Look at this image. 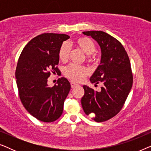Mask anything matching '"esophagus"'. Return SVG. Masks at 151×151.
Listing matches in <instances>:
<instances>
[{
  "label": "esophagus",
  "instance_id": "esophagus-1",
  "mask_svg": "<svg viewBox=\"0 0 151 151\" xmlns=\"http://www.w3.org/2000/svg\"><path fill=\"white\" fill-rule=\"evenodd\" d=\"M78 85V84L75 83V82H71V86L72 88L76 87V86H77Z\"/></svg>",
  "mask_w": 151,
  "mask_h": 151
}]
</instances>
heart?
I'll use <instances>...</instances> for the list:
<instances>
[{
  "instance_id": "heart-1",
  "label": "heart",
  "mask_w": 151,
  "mask_h": 151,
  "mask_svg": "<svg viewBox=\"0 0 151 151\" xmlns=\"http://www.w3.org/2000/svg\"><path fill=\"white\" fill-rule=\"evenodd\" d=\"M75 46L81 50L84 54L87 55L88 60L91 61L93 58L91 55L96 51V47L95 43L90 38L82 37L78 38L74 42ZM69 47L67 43L62 45L59 51V58L61 61H66L69 57ZM65 75L70 79L76 82H80L88 75V70L85 67L71 65L65 69Z\"/></svg>"
}]
</instances>
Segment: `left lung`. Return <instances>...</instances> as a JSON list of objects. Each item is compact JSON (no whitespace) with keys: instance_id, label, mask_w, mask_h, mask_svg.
<instances>
[{"instance_id":"obj_1","label":"left lung","mask_w":151,"mask_h":151,"mask_svg":"<svg viewBox=\"0 0 151 151\" xmlns=\"http://www.w3.org/2000/svg\"><path fill=\"white\" fill-rule=\"evenodd\" d=\"M98 42L101 49V60L90 78L91 83L101 82L100 91H95L84 85L81 99L84 112L92 114L97 122L112 118L122 108L133 85L129 58L124 47L117 39L102 31L82 32Z\"/></svg>"}]
</instances>
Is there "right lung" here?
Masks as SVG:
<instances>
[{"mask_svg": "<svg viewBox=\"0 0 151 151\" xmlns=\"http://www.w3.org/2000/svg\"><path fill=\"white\" fill-rule=\"evenodd\" d=\"M66 34L47 33L35 37L22 51L15 77L20 100L32 116L44 122H52L63 114L64 102L71 84L65 78L49 87L47 78L50 71H58L59 51Z\"/></svg>", "mask_w": 151, "mask_h": 151, "instance_id": "1", "label": "right lung"}]
</instances>
